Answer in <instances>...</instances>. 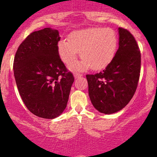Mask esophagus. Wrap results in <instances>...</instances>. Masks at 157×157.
Returning a JSON list of instances; mask_svg holds the SVG:
<instances>
[{
	"label": "esophagus",
	"mask_w": 157,
	"mask_h": 157,
	"mask_svg": "<svg viewBox=\"0 0 157 157\" xmlns=\"http://www.w3.org/2000/svg\"><path fill=\"white\" fill-rule=\"evenodd\" d=\"M82 76H83V74H79V73H75V74H74V77H75L76 79L80 78V77H81Z\"/></svg>",
	"instance_id": "34e87169"
}]
</instances>
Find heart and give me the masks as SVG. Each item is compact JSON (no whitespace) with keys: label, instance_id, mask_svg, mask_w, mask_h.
<instances>
[{"label":"heart","instance_id":"heart-1","mask_svg":"<svg viewBox=\"0 0 157 157\" xmlns=\"http://www.w3.org/2000/svg\"><path fill=\"white\" fill-rule=\"evenodd\" d=\"M67 41L61 40L58 52L61 61L67 65L74 64L80 52L82 61L74 66L77 70L91 67L99 71L109 65L116 55L118 35L115 30L105 28H90L71 33Z\"/></svg>","mask_w":157,"mask_h":157}]
</instances>
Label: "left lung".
Returning <instances> with one entry per match:
<instances>
[{"label": "left lung", "instance_id": "obj_1", "mask_svg": "<svg viewBox=\"0 0 157 157\" xmlns=\"http://www.w3.org/2000/svg\"><path fill=\"white\" fill-rule=\"evenodd\" d=\"M119 47L106 68L86 74L89 96L95 109L112 114L125 107L135 93L140 73L141 55L137 41L124 28H118Z\"/></svg>", "mask_w": 157, "mask_h": 157}]
</instances>
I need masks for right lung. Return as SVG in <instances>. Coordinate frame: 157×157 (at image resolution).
I'll list each match as a JSON object with an SVG mask.
<instances>
[{
  "label": "right lung",
  "mask_w": 157,
  "mask_h": 157,
  "mask_svg": "<svg viewBox=\"0 0 157 157\" xmlns=\"http://www.w3.org/2000/svg\"><path fill=\"white\" fill-rule=\"evenodd\" d=\"M56 29L33 32L18 47L13 73L22 100L30 112L52 119L67 106L74 77L60 58Z\"/></svg>",
  "instance_id": "add662e5"
}]
</instances>
